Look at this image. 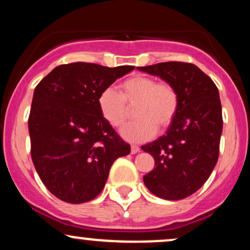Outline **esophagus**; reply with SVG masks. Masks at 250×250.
Returning a JSON list of instances; mask_svg holds the SVG:
<instances>
[{
    "mask_svg": "<svg viewBox=\"0 0 250 250\" xmlns=\"http://www.w3.org/2000/svg\"><path fill=\"white\" fill-rule=\"evenodd\" d=\"M139 151H140V147H139V146L131 145V148H130V153H131V154H136V153H139Z\"/></svg>",
    "mask_w": 250,
    "mask_h": 250,
    "instance_id": "1",
    "label": "esophagus"
}]
</instances>
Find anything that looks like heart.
Segmentation results:
<instances>
[{"mask_svg":"<svg viewBox=\"0 0 250 250\" xmlns=\"http://www.w3.org/2000/svg\"><path fill=\"white\" fill-rule=\"evenodd\" d=\"M133 122L122 128L121 135L127 141L143 142L151 139L157 131L167 129L179 110V93L168 82H157L146 75H134L119 85L103 89L97 96L100 114L111 127L120 128L128 116V105H134Z\"/></svg>","mask_w":250,"mask_h":250,"instance_id":"heart-1","label":"heart"}]
</instances>
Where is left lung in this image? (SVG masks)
Listing matches in <instances>:
<instances>
[{
	"mask_svg": "<svg viewBox=\"0 0 250 250\" xmlns=\"http://www.w3.org/2000/svg\"><path fill=\"white\" fill-rule=\"evenodd\" d=\"M137 69L173 84L180 104L167 133L142 146L155 160L146 187L165 200H182L202 187L219 159L222 107L213 80L193 63L162 62Z\"/></svg>",
	"mask_w": 250,
	"mask_h": 250,
	"instance_id": "left-lung-1",
	"label": "left lung"
}]
</instances>
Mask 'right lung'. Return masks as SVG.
<instances>
[{
    "instance_id": "add662e5",
    "label": "right lung",
    "mask_w": 250,
    "mask_h": 250,
    "mask_svg": "<svg viewBox=\"0 0 250 250\" xmlns=\"http://www.w3.org/2000/svg\"><path fill=\"white\" fill-rule=\"evenodd\" d=\"M131 70L133 65L75 62L54 68L36 85L28 119L31 160L57 199H95L114 161L130 153V146L100 114L97 96Z\"/></svg>"
}]
</instances>
